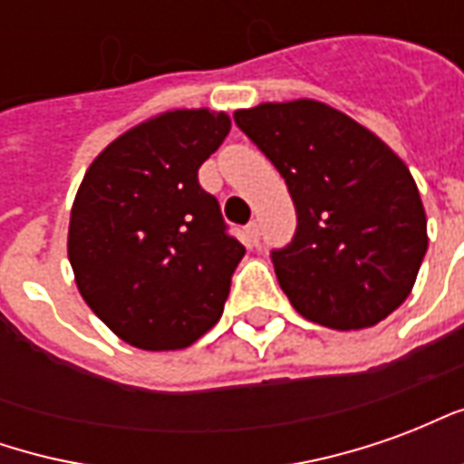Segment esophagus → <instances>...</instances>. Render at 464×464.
Here are the masks:
<instances>
[{
    "label": "esophagus",
    "instance_id": "obj_1",
    "mask_svg": "<svg viewBox=\"0 0 464 464\" xmlns=\"http://www.w3.org/2000/svg\"><path fill=\"white\" fill-rule=\"evenodd\" d=\"M246 233H248V241H251L253 246H258V241H261V226H258V221L248 223V226H246Z\"/></svg>",
    "mask_w": 464,
    "mask_h": 464
}]
</instances>
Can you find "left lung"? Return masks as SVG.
<instances>
[{"instance_id":"1","label":"left lung","mask_w":464,"mask_h":464,"mask_svg":"<svg viewBox=\"0 0 464 464\" xmlns=\"http://www.w3.org/2000/svg\"><path fill=\"white\" fill-rule=\"evenodd\" d=\"M295 203L271 261L293 308L335 331L370 328L412 291L428 221L408 166L350 116L311 99L233 114Z\"/></svg>"}]
</instances>
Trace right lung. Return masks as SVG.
<instances>
[{"label":"right lung","instance_id":"right-lung-1","mask_svg":"<svg viewBox=\"0 0 464 464\" xmlns=\"http://www.w3.org/2000/svg\"><path fill=\"white\" fill-rule=\"evenodd\" d=\"M231 131L208 109L139 123L84 173L69 221V263L86 305L143 350L188 348L211 331L243 248L198 169Z\"/></svg>","mask_w":464,"mask_h":464}]
</instances>
